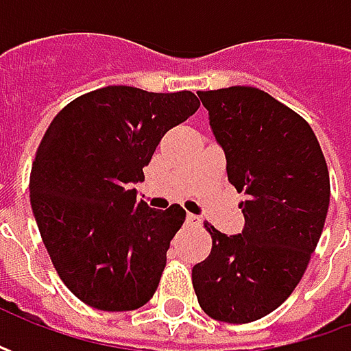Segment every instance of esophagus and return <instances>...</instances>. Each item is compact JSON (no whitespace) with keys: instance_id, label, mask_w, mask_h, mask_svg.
<instances>
[{"instance_id":"1","label":"esophagus","mask_w":351,"mask_h":351,"mask_svg":"<svg viewBox=\"0 0 351 351\" xmlns=\"http://www.w3.org/2000/svg\"><path fill=\"white\" fill-rule=\"evenodd\" d=\"M185 219H187V223H189V224H199V223H201V219H199V217H195V215H191V213H187V217H185Z\"/></svg>"}]
</instances>
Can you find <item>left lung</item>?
<instances>
[{"mask_svg":"<svg viewBox=\"0 0 351 351\" xmlns=\"http://www.w3.org/2000/svg\"><path fill=\"white\" fill-rule=\"evenodd\" d=\"M226 156L228 182L246 201L244 230L213 238L191 271L201 308L215 320L246 324L283 303L306 271L328 203L330 176L311 125L258 88L197 93Z\"/></svg>","mask_w":351,"mask_h":351,"instance_id":"1","label":"left lung"}]
</instances>
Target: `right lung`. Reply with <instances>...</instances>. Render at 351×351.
Here are the masks:
<instances>
[{"label":"right lung","instance_id":"obj_1","mask_svg":"<svg viewBox=\"0 0 351 351\" xmlns=\"http://www.w3.org/2000/svg\"><path fill=\"white\" fill-rule=\"evenodd\" d=\"M199 109L191 91L109 86L75 97L48 125L31 169V207L64 285L97 311H134L158 289L185 210L150 209L144 180L169 128Z\"/></svg>","mask_w":351,"mask_h":351}]
</instances>
